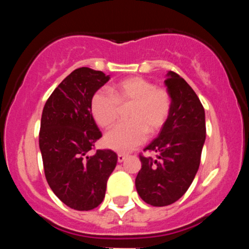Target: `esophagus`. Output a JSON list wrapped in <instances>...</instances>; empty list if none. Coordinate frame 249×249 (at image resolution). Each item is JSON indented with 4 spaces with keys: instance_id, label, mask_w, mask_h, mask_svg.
<instances>
[{
    "instance_id": "34e87169",
    "label": "esophagus",
    "mask_w": 249,
    "mask_h": 249,
    "mask_svg": "<svg viewBox=\"0 0 249 249\" xmlns=\"http://www.w3.org/2000/svg\"><path fill=\"white\" fill-rule=\"evenodd\" d=\"M125 159H126V156H125V154H123V153L118 154V162H123Z\"/></svg>"
}]
</instances>
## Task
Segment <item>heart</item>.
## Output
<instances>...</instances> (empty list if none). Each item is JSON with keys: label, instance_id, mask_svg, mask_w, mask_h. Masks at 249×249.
<instances>
[{"label": "heart", "instance_id": "heart-1", "mask_svg": "<svg viewBox=\"0 0 249 249\" xmlns=\"http://www.w3.org/2000/svg\"><path fill=\"white\" fill-rule=\"evenodd\" d=\"M130 122L117 125L105 134L104 142L108 148L126 153L146 141L147 132L157 134L166 124L171 111V97L166 90L142 77L123 79L113 87L112 95L99 90L91 98V112L101 127L115 124L121 107H130Z\"/></svg>", "mask_w": 249, "mask_h": 249}]
</instances>
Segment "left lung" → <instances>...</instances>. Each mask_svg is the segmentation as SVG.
Masks as SVG:
<instances>
[{"label":"left lung","mask_w":249,"mask_h":249,"mask_svg":"<svg viewBox=\"0 0 249 249\" xmlns=\"http://www.w3.org/2000/svg\"><path fill=\"white\" fill-rule=\"evenodd\" d=\"M171 111L158 137L144 151H153L157 159L141 156L137 174L139 196L151 206L173 204L192 184L200 165L206 139L205 110L193 89L173 71L166 73Z\"/></svg>","instance_id":"left-lung-1"}]
</instances>
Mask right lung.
I'll list each match as a JSON object with an SVG mask.
<instances>
[{"mask_svg": "<svg viewBox=\"0 0 249 249\" xmlns=\"http://www.w3.org/2000/svg\"><path fill=\"white\" fill-rule=\"evenodd\" d=\"M110 76L90 68L73 70L51 93L42 112L39 150L45 178L57 198L77 211H90L104 200L117 154L97 150L102 137L91 113V98Z\"/></svg>", "mask_w": 249, "mask_h": 249, "instance_id": "right-lung-1", "label": "right lung"}]
</instances>
